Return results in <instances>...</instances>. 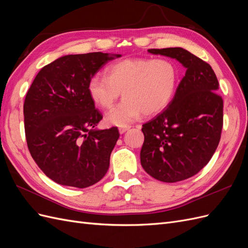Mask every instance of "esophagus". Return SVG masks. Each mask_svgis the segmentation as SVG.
<instances>
[{
  "label": "esophagus",
  "instance_id": "obj_1",
  "mask_svg": "<svg viewBox=\"0 0 248 248\" xmlns=\"http://www.w3.org/2000/svg\"><path fill=\"white\" fill-rule=\"evenodd\" d=\"M128 129H130V126H129V125H127V126H121V127H120V128H119V132L121 133V134H123L124 132H126Z\"/></svg>",
  "mask_w": 248,
  "mask_h": 248
}]
</instances>
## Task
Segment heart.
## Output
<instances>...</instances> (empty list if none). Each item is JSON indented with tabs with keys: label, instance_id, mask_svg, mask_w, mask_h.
<instances>
[{
	"label": "heart",
	"instance_id": "1",
	"mask_svg": "<svg viewBox=\"0 0 248 248\" xmlns=\"http://www.w3.org/2000/svg\"><path fill=\"white\" fill-rule=\"evenodd\" d=\"M106 74L90 79L88 91L102 109L111 108L122 92L123 100L106 117L116 126H127L142 114H158L169 106L177 89V65L166 58L125 59L108 66Z\"/></svg>",
	"mask_w": 248,
	"mask_h": 248
}]
</instances>
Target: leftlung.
Masks as SVG:
<instances>
[{"mask_svg":"<svg viewBox=\"0 0 248 248\" xmlns=\"http://www.w3.org/2000/svg\"><path fill=\"white\" fill-rule=\"evenodd\" d=\"M177 60L186 69L174 98L160 114L142 125L140 164L162 182L188 179L212 158L223 124V101L212 67L182 47L148 49Z\"/></svg>","mask_w":248,"mask_h":248,"instance_id":"left-lung-1","label":"left lung"}]
</instances>
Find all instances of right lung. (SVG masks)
I'll use <instances>...</instances> for the list:
<instances>
[{"label":"right lung","instance_id":"right-lung-1","mask_svg":"<svg viewBox=\"0 0 248 248\" xmlns=\"http://www.w3.org/2000/svg\"><path fill=\"white\" fill-rule=\"evenodd\" d=\"M121 55H67L44 66L24 103L29 151L52 181L86 188L106 176L119 139L117 127L97 129L101 112L88 84L108 62Z\"/></svg>","mask_w":248,"mask_h":248}]
</instances>
